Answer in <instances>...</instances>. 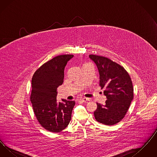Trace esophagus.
I'll return each mask as SVG.
<instances>
[{"label": "esophagus", "mask_w": 157, "mask_h": 157, "mask_svg": "<svg viewBox=\"0 0 157 157\" xmlns=\"http://www.w3.org/2000/svg\"><path fill=\"white\" fill-rule=\"evenodd\" d=\"M81 101H82L83 102H87L88 101H90V99L88 98H82L81 99Z\"/></svg>", "instance_id": "1"}]
</instances>
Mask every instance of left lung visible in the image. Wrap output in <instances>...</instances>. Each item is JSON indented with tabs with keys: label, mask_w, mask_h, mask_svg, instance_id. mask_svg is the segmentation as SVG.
Returning <instances> with one entry per match:
<instances>
[{
	"label": "left lung",
	"mask_w": 157,
	"mask_h": 157,
	"mask_svg": "<svg viewBox=\"0 0 157 157\" xmlns=\"http://www.w3.org/2000/svg\"><path fill=\"white\" fill-rule=\"evenodd\" d=\"M99 74V86L105 89V104H97L94 116L98 122L113 125L122 120L134 98V89L130 76L124 67L108 58L90 55Z\"/></svg>",
	"instance_id": "1"
}]
</instances>
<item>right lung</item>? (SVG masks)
<instances>
[{"mask_svg": "<svg viewBox=\"0 0 157 157\" xmlns=\"http://www.w3.org/2000/svg\"><path fill=\"white\" fill-rule=\"evenodd\" d=\"M73 55L53 58L39 67L32 79L30 101L38 122L45 129L59 132L71 120L74 101L56 99L57 88L63 82L64 69Z\"/></svg>", "mask_w": 157, "mask_h": 157, "instance_id": "obj_1", "label": "right lung"}]
</instances>
